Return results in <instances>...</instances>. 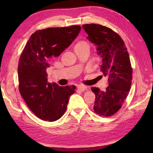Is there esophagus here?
Returning a JSON list of instances; mask_svg holds the SVG:
<instances>
[{"instance_id":"esophagus-1","label":"esophagus","mask_w":153,"mask_h":153,"mask_svg":"<svg viewBox=\"0 0 153 153\" xmlns=\"http://www.w3.org/2000/svg\"><path fill=\"white\" fill-rule=\"evenodd\" d=\"M77 88H78L79 90H81V91H84L85 90L87 89V87L83 84H80L77 86Z\"/></svg>"}]
</instances>
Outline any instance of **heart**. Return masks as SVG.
Here are the masks:
<instances>
[{"label":"heart","mask_w":153,"mask_h":153,"mask_svg":"<svg viewBox=\"0 0 153 153\" xmlns=\"http://www.w3.org/2000/svg\"><path fill=\"white\" fill-rule=\"evenodd\" d=\"M84 46H88V43L85 41H79L76 43V45H75V48H81L83 47Z\"/></svg>","instance_id":"heart-1"}]
</instances>
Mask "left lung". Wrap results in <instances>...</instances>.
<instances>
[{"instance_id": "1", "label": "left lung", "mask_w": 153, "mask_h": 153, "mask_svg": "<svg viewBox=\"0 0 153 153\" xmlns=\"http://www.w3.org/2000/svg\"><path fill=\"white\" fill-rule=\"evenodd\" d=\"M83 28L87 38L97 46L102 59L100 71L108 77L105 91L92 87L95 94L94 112L109 117L120 109L130 90L132 69L125 43L118 33L110 28L98 24H84Z\"/></svg>"}]
</instances>
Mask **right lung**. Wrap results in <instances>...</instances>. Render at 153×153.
Returning <instances> with one entry per match:
<instances>
[{
    "instance_id": "right-lung-1",
    "label": "right lung",
    "mask_w": 153,
    "mask_h": 153,
    "mask_svg": "<svg viewBox=\"0 0 153 153\" xmlns=\"http://www.w3.org/2000/svg\"><path fill=\"white\" fill-rule=\"evenodd\" d=\"M81 30L79 25L49 27L32 33L21 54L18 79L21 95L30 109L45 121H55L65 112L76 86L48 82L46 69L51 59L70 46Z\"/></svg>"
}]
</instances>
